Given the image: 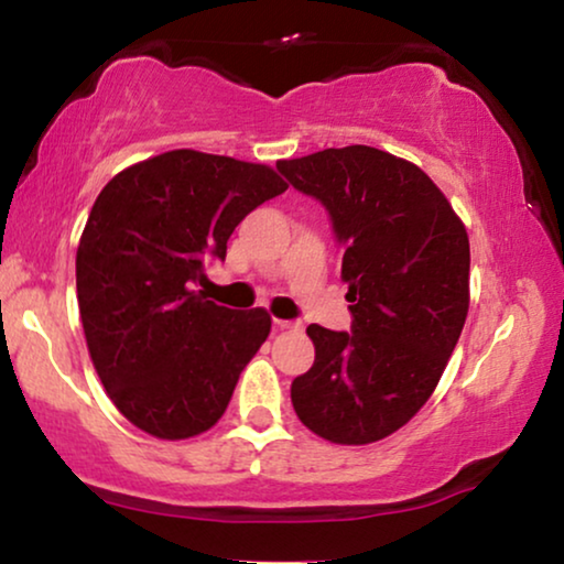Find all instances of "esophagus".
<instances>
[{
    "label": "esophagus",
    "mask_w": 564,
    "mask_h": 564,
    "mask_svg": "<svg viewBox=\"0 0 564 564\" xmlns=\"http://www.w3.org/2000/svg\"><path fill=\"white\" fill-rule=\"evenodd\" d=\"M275 327H278V329H299V327H302V322H294V319H275Z\"/></svg>",
    "instance_id": "1"
}]
</instances>
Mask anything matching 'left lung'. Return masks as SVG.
<instances>
[{"instance_id":"obj_1","label":"left lung","mask_w":564,"mask_h":564,"mask_svg":"<svg viewBox=\"0 0 564 564\" xmlns=\"http://www.w3.org/2000/svg\"><path fill=\"white\" fill-rule=\"evenodd\" d=\"M278 172L325 206L343 250L350 333L306 327L312 369L294 379L302 423L333 444H373L427 402L469 310V237L415 164L373 147L283 160Z\"/></svg>"}]
</instances>
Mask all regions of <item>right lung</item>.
Segmentation results:
<instances>
[{"mask_svg":"<svg viewBox=\"0 0 564 564\" xmlns=\"http://www.w3.org/2000/svg\"><path fill=\"white\" fill-rule=\"evenodd\" d=\"M286 187L265 164L175 149L97 195L77 250L82 327L105 392L141 431L191 438L227 410L270 317L195 286L237 224Z\"/></svg>","mask_w":564,"mask_h":564,"instance_id":"1","label":"right lung"}]
</instances>
